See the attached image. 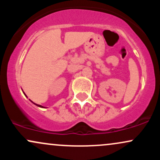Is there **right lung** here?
<instances>
[{
	"label": "right lung",
	"mask_w": 160,
	"mask_h": 160,
	"mask_svg": "<svg viewBox=\"0 0 160 160\" xmlns=\"http://www.w3.org/2000/svg\"><path fill=\"white\" fill-rule=\"evenodd\" d=\"M33 103H34V102H33ZM34 104H36V105H38V106H39V107H43V106H42V105H40V104H36V103H34Z\"/></svg>",
	"instance_id": "1"
}]
</instances>
